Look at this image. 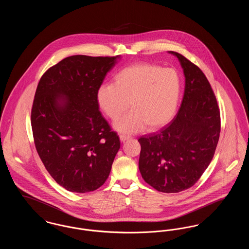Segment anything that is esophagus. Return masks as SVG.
Here are the masks:
<instances>
[{"instance_id":"obj_1","label":"esophagus","mask_w":249,"mask_h":249,"mask_svg":"<svg viewBox=\"0 0 249 249\" xmlns=\"http://www.w3.org/2000/svg\"><path fill=\"white\" fill-rule=\"evenodd\" d=\"M119 138H120V141L121 142H125V141H127V140H129L130 139L131 137L129 136V135H125V134H120L119 135Z\"/></svg>"}]
</instances>
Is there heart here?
Wrapping results in <instances>:
<instances>
[{"instance_id": "obj_1", "label": "heart", "mask_w": 249, "mask_h": 249, "mask_svg": "<svg viewBox=\"0 0 249 249\" xmlns=\"http://www.w3.org/2000/svg\"><path fill=\"white\" fill-rule=\"evenodd\" d=\"M177 71L152 63H137L117 72L115 84L101 85L97 103L111 120L119 119L128 108L132 109L115 123L121 132L133 133L155 130L174 116L180 94Z\"/></svg>"}]
</instances>
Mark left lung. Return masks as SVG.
I'll return each mask as SVG.
<instances>
[{"instance_id":"left-lung-1","label":"left lung","mask_w":249,"mask_h":249,"mask_svg":"<svg viewBox=\"0 0 249 249\" xmlns=\"http://www.w3.org/2000/svg\"><path fill=\"white\" fill-rule=\"evenodd\" d=\"M185 91L177 116L161 130L142 136L139 170L155 190L177 193L191 188L213 159L220 133V112L201 69L178 52Z\"/></svg>"}]
</instances>
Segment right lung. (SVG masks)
Instances as JSON below:
<instances>
[{"instance_id":"obj_1","label":"right lung","mask_w":249,"mask_h":249,"mask_svg":"<svg viewBox=\"0 0 249 249\" xmlns=\"http://www.w3.org/2000/svg\"><path fill=\"white\" fill-rule=\"evenodd\" d=\"M119 59L67 57L37 86L31 116L36 150L49 175L71 192L103 186L120 147L97 103V90Z\"/></svg>"}]
</instances>
